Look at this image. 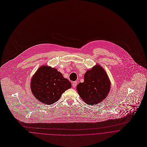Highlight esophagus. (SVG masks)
<instances>
[{
  "label": "esophagus",
  "instance_id": "esophagus-1",
  "mask_svg": "<svg viewBox=\"0 0 147 147\" xmlns=\"http://www.w3.org/2000/svg\"><path fill=\"white\" fill-rule=\"evenodd\" d=\"M76 85H77V82H72V87H75L76 86Z\"/></svg>",
  "mask_w": 147,
  "mask_h": 147
}]
</instances>
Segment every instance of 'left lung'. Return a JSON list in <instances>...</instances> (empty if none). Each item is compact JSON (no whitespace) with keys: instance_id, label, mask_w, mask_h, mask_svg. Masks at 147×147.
I'll use <instances>...</instances> for the list:
<instances>
[{"instance_id":"8db88e82","label":"left lung","mask_w":147,"mask_h":147,"mask_svg":"<svg viewBox=\"0 0 147 147\" xmlns=\"http://www.w3.org/2000/svg\"><path fill=\"white\" fill-rule=\"evenodd\" d=\"M111 83L107 73L99 65L94 66L84 74V82L76 87L79 95L88 105L97 104L108 95Z\"/></svg>"}]
</instances>
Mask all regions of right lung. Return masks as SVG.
<instances>
[{"label": "right lung", "mask_w": 147, "mask_h": 147, "mask_svg": "<svg viewBox=\"0 0 147 147\" xmlns=\"http://www.w3.org/2000/svg\"><path fill=\"white\" fill-rule=\"evenodd\" d=\"M71 83L55 68L42 66L31 79V89L35 98L43 104L50 105L57 102Z\"/></svg>", "instance_id": "1"}]
</instances>
